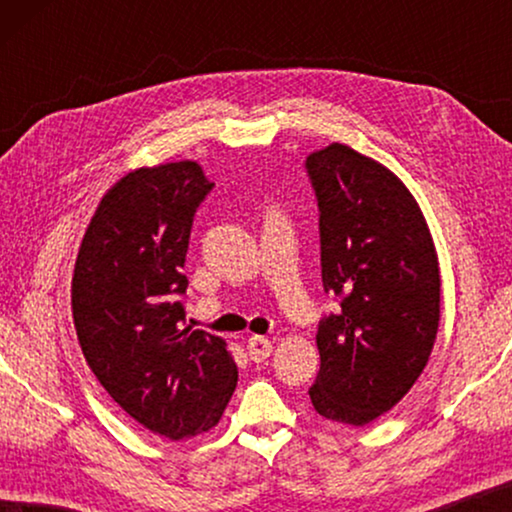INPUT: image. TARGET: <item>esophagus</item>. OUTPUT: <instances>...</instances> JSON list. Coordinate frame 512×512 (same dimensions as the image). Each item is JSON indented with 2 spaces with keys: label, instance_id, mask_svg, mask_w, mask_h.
Returning <instances> with one entry per match:
<instances>
[{
  "label": "esophagus",
  "instance_id": "34e87169",
  "mask_svg": "<svg viewBox=\"0 0 512 512\" xmlns=\"http://www.w3.org/2000/svg\"><path fill=\"white\" fill-rule=\"evenodd\" d=\"M247 352L251 361L261 363L272 354V342L268 338H261V335H254V338H249L247 342Z\"/></svg>",
  "mask_w": 512,
  "mask_h": 512
}]
</instances>
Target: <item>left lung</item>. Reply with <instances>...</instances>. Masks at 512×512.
<instances>
[{
  "instance_id": "obj_1",
  "label": "left lung",
  "mask_w": 512,
  "mask_h": 512,
  "mask_svg": "<svg viewBox=\"0 0 512 512\" xmlns=\"http://www.w3.org/2000/svg\"><path fill=\"white\" fill-rule=\"evenodd\" d=\"M319 205L321 282L340 298L319 321L314 410L363 426L394 408L429 363L440 268L417 200L394 172L347 144L305 160Z\"/></svg>"
}]
</instances>
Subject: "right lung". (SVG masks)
Instances as JSON below:
<instances>
[{"mask_svg":"<svg viewBox=\"0 0 512 512\" xmlns=\"http://www.w3.org/2000/svg\"><path fill=\"white\" fill-rule=\"evenodd\" d=\"M195 160L137 167L104 193L72 277L81 352L107 394L158 436L219 424L237 366L219 335L184 328L188 237L212 191Z\"/></svg>","mask_w":512,"mask_h":512,"instance_id":"1","label":"right lung"}]
</instances>
